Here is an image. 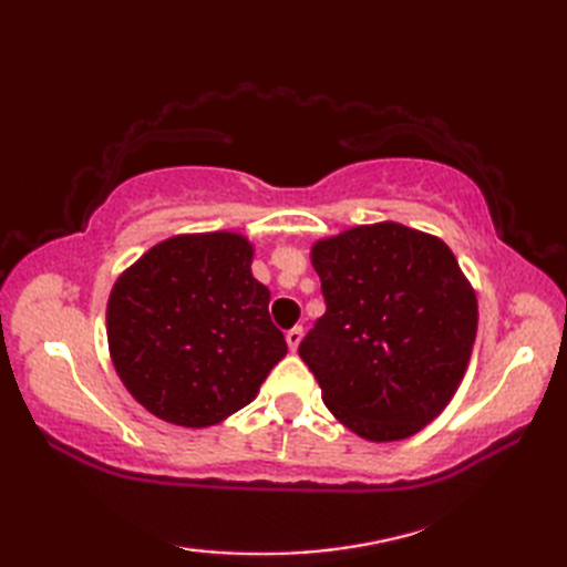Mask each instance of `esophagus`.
Listing matches in <instances>:
<instances>
[{
	"label": "esophagus",
	"mask_w": 567,
	"mask_h": 567,
	"mask_svg": "<svg viewBox=\"0 0 567 567\" xmlns=\"http://www.w3.org/2000/svg\"><path fill=\"white\" fill-rule=\"evenodd\" d=\"M302 336H305L302 327H295V329H290V331H287V336H285V341H287V346H290V351H292V353L297 351V348H299V343H302Z\"/></svg>",
	"instance_id": "34e87169"
}]
</instances>
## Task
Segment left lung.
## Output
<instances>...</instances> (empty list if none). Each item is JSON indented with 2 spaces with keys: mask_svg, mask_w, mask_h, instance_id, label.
I'll return each mask as SVG.
<instances>
[{
  "mask_svg": "<svg viewBox=\"0 0 567 567\" xmlns=\"http://www.w3.org/2000/svg\"><path fill=\"white\" fill-rule=\"evenodd\" d=\"M327 315L299 343L323 404L360 439L414 436L463 382L477 297L439 236L378 221L311 246Z\"/></svg>",
  "mask_w": 567,
  "mask_h": 567,
  "instance_id": "obj_1",
  "label": "left lung"
}]
</instances>
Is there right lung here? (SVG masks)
<instances>
[{
	"label": "right lung",
	"instance_id": "right-lung-1",
	"mask_svg": "<svg viewBox=\"0 0 567 567\" xmlns=\"http://www.w3.org/2000/svg\"><path fill=\"white\" fill-rule=\"evenodd\" d=\"M236 231L179 234L116 277L106 341L118 380L153 416L185 429L221 424L256 400L287 353L270 290Z\"/></svg>",
	"mask_w": 567,
	"mask_h": 567
}]
</instances>
